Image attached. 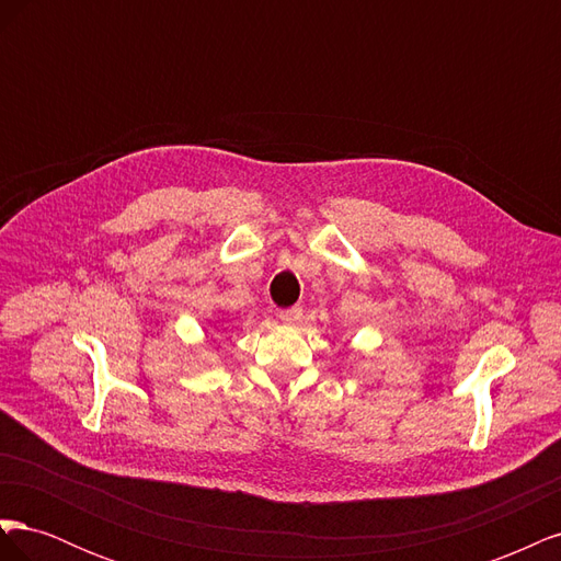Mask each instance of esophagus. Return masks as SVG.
<instances>
[{"label":"esophagus","instance_id":"34e87169","mask_svg":"<svg viewBox=\"0 0 561 561\" xmlns=\"http://www.w3.org/2000/svg\"><path fill=\"white\" fill-rule=\"evenodd\" d=\"M299 316H301V309H299V307L283 309V311L278 313V318L285 322V325H293V322H297V320H299Z\"/></svg>","mask_w":561,"mask_h":561}]
</instances>
